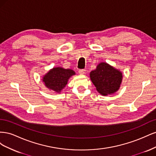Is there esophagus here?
I'll return each instance as SVG.
<instances>
[{
  "instance_id": "esophagus-1",
  "label": "esophagus",
  "mask_w": 156,
  "mask_h": 156,
  "mask_svg": "<svg viewBox=\"0 0 156 156\" xmlns=\"http://www.w3.org/2000/svg\"><path fill=\"white\" fill-rule=\"evenodd\" d=\"M85 72H86V70H85V69H79V74H81V75H83V74H84V73H85Z\"/></svg>"
}]
</instances>
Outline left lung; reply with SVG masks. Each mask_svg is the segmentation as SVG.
<instances>
[{
  "label": "left lung",
  "instance_id": "1",
  "mask_svg": "<svg viewBox=\"0 0 156 156\" xmlns=\"http://www.w3.org/2000/svg\"><path fill=\"white\" fill-rule=\"evenodd\" d=\"M92 82L102 95L112 94L119 89L122 73L107 63L101 62L90 73Z\"/></svg>",
  "mask_w": 156,
  "mask_h": 156
}]
</instances>
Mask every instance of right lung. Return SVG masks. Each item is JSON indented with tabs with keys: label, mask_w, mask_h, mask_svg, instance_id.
I'll use <instances>...</instances> for the list:
<instances>
[{
	"label": "right lung",
	"mask_w": 156,
	"mask_h": 156,
	"mask_svg": "<svg viewBox=\"0 0 156 156\" xmlns=\"http://www.w3.org/2000/svg\"><path fill=\"white\" fill-rule=\"evenodd\" d=\"M75 74L72 69L55 68L45 75L43 81L48 88L60 92L67 84L69 78Z\"/></svg>",
	"instance_id": "obj_1"
}]
</instances>
